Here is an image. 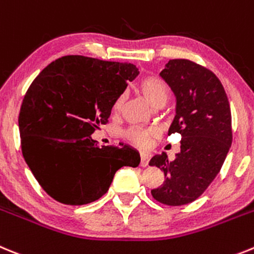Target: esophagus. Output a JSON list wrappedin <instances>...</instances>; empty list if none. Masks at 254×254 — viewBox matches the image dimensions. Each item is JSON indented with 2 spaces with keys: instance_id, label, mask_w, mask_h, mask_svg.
I'll return each mask as SVG.
<instances>
[{
  "instance_id": "34e87169",
  "label": "esophagus",
  "mask_w": 254,
  "mask_h": 254,
  "mask_svg": "<svg viewBox=\"0 0 254 254\" xmlns=\"http://www.w3.org/2000/svg\"><path fill=\"white\" fill-rule=\"evenodd\" d=\"M149 159H150L149 153H145V152L141 153V154H140V166L141 167H147L148 163H149Z\"/></svg>"
}]
</instances>
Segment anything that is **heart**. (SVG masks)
Here are the masks:
<instances>
[{
  "label": "heart",
  "mask_w": 254,
  "mask_h": 254,
  "mask_svg": "<svg viewBox=\"0 0 254 254\" xmlns=\"http://www.w3.org/2000/svg\"><path fill=\"white\" fill-rule=\"evenodd\" d=\"M138 88L141 95L148 100L152 106H164L170 99V87L162 78L157 76L144 77L138 84ZM125 104V95H120L114 104V111L119 113L123 110ZM125 138L130 143L135 144L138 147H147L149 139L154 135V130L143 127H130L125 130Z\"/></svg>",
  "instance_id": "obj_1"
}]
</instances>
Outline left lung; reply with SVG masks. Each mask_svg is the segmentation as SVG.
I'll return each instance as SVG.
<instances>
[{"label": "left lung", "mask_w": 254, "mask_h": 254, "mask_svg": "<svg viewBox=\"0 0 254 254\" xmlns=\"http://www.w3.org/2000/svg\"><path fill=\"white\" fill-rule=\"evenodd\" d=\"M161 77L176 96V116L168 134H181V152L170 161L154 155L164 182L152 190L157 201L180 206L204 193L220 171L232 145V114L223 84L207 68L189 59H172Z\"/></svg>", "instance_id": "8db88e82"}]
</instances>
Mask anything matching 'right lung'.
<instances>
[{
	"mask_svg": "<svg viewBox=\"0 0 254 254\" xmlns=\"http://www.w3.org/2000/svg\"><path fill=\"white\" fill-rule=\"evenodd\" d=\"M138 74L130 63L65 56L34 79L19 114L21 150L50 197L90 204L107 192L116 171L138 167L140 155L131 147H99L91 138Z\"/></svg>",
	"mask_w": 254,
	"mask_h": 254,
	"instance_id": "obj_1",
	"label": "right lung"
}]
</instances>
